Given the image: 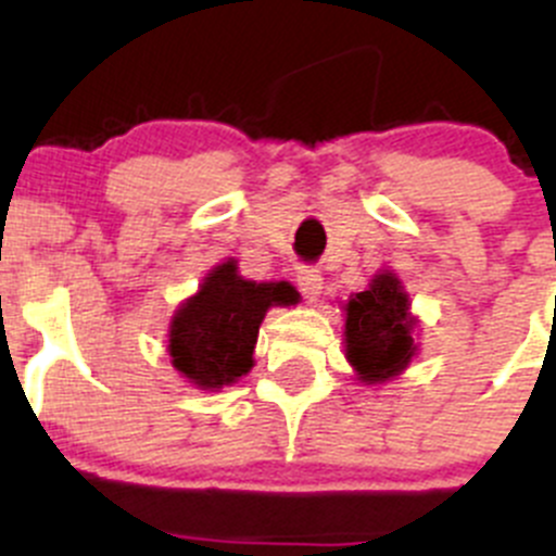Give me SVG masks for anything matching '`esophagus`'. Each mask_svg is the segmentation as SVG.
Returning a JSON list of instances; mask_svg holds the SVG:
<instances>
[{"label":"esophagus","instance_id":"esophagus-1","mask_svg":"<svg viewBox=\"0 0 556 556\" xmlns=\"http://www.w3.org/2000/svg\"><path fill=\"white\" fill-rule=\"evenodd\" d=\"M295 279H299L301 293H304L309 301H317V295L323 293V274L312 266H301L299 274H295Z\"/></svg>","mask_w":556,"mask_h":556}]
</instances>
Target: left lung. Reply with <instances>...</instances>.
Returning <instances> with one entry per match:
<instances>
[{"label":"left lung","mask_w":556,"mask_h":556,"mask_svg":"<svg viewBox=\"0 0 556 556\" xmlns=\"http://www.w3.org/2000/svg\"><path fill=\"white\" fill-rule=\"evenodd\" d=\"M414 319L408 299L392 274H377L371 288L346 304V357L368 384L384 382L408 366L414 355Z\"/></svg>","instance_id":"8db88e82"}]
</instances>
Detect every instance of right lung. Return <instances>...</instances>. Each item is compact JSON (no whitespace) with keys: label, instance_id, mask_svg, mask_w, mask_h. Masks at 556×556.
Wrapping results in <instances>:
<instances>
[{"label":"right lung","instance_id":"obj_1","mask_svg":"<svg viewBox=\"0 0 556 556\" xmlns=\"http://www.w3.org/2000/svg\"><path fill=\"white\" fill-rule=\"evenodd\" d=\"M288 282H247L237 263L217 266L199 293L172 319L169 355L177 371L199 387L237 382L252 368V350L266 309L293 304Z\"/></svg>","mask_w":556,"mask_h":556}]
</instances>
